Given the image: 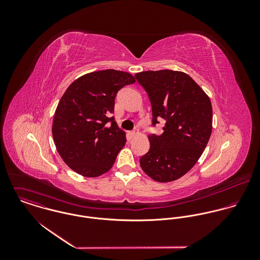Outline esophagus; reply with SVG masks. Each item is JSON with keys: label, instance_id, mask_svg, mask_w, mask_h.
Segmentation results:
<instances>
[{"label": "esophagus", "instance_id": "34e87169", "mask_svg": "<svg viewBox=\"0 0 260 260\" xmlns=\"http://www.w3.org/2000/svg\"><path fill=\"white\" fill-rule=\"evenodd\" d=\"M139 134H140V132H139V130H138V129H135V130H133V131H131V132H130V135H131L132 137L137 136V135H139Z\"/></svg>", "mask_w": 260, "mask_h": 260}]
</instances>
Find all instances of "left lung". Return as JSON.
I'll return each instance as SVG.
<instances>
[{
  "instance_id": "1",
  "label": "left lung",
  "mask_w": 260,
  "mask_h": 260,
  "mask_svg": "<svg viewBox=\"0 0 260 260\" xmlns=\"http://www.w3.org/2000/svg\"><path fill=\"white\" fill-rule=\"evenodd\" d=\"M148 94L152 125L166 121L163 133L149 136L150 149L140 158L142 170L158 182L174 181L198 161L212 131L209 97L188 75L172 70L135 75Z\"/></svg>"
}]
</instances>
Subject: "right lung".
Segmentation results:
<instances>
[{
  "label": "right lung",
  "instance_id": "obj_1",
  "mask_svg": "<svg viewBox=\"0 0 260 260\" xmlns=\"http://www.w3.org/2000/svg\"><path fill=\"white\" fill-rule=\"evenodd\" d=\"M133 83L132 75L107 69L81 76L65 91L52 133L60 156L78 174L98 177L111 169L126 137L110 115L118 91Z\"/></svg>",
  "mask_w": 260,
  "mask_h": 260
}]
</instances>
